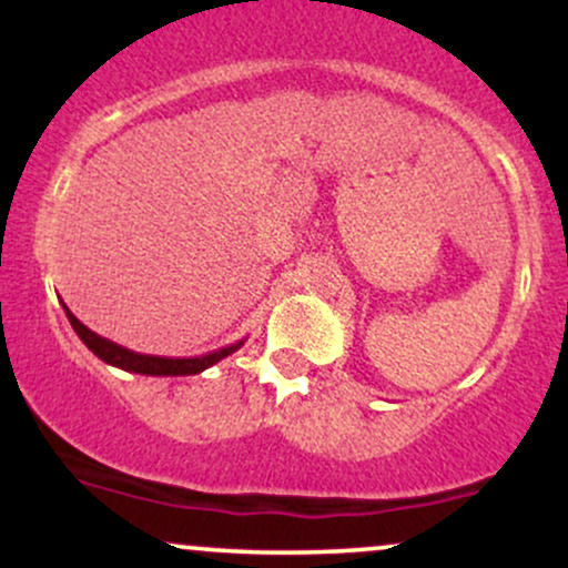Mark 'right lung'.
Here are the masks:
<instances>
[{
  "mask_svg": "<svg viewBox=\"0 0 568 568\" xmlns=\"http://www.w3.org/2000/svg\"><path fill=\"white\" fill-rule=\"evenodd\" d=\"M63 312H67L71 328L77 331V336L82 338L84 347L93 352L95 357H101L103 363L109 366L130 371V374H143V376H192V374H202L205 368L216 366L219 361H224L226 355L237 352L245 344V338L240 342L226 344V347L205 352V355H194V357H160V355H143V352H133L128 347H120V344L109 342V338L98 336L95 331H90L88 325H82L71 315V310L63 304Z\"/></svg>",
  "mask_w": 568,
  "mask_h": 568,
  "instance_id": "add662e5",
  "label": "right lung"
}]
</instances>
